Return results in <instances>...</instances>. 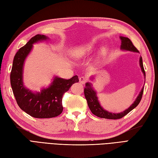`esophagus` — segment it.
I'll return each instance as SVG.
<instances>
[{
    "label": "esophagus",
    "mask_w": 158,
    "mask_h": 158,
    "mask_svg": "<svg viewBox=\"0 0 158 158\" xmlns=\"http://www.w3.org/2000/svg\"><path fill=\"white\" fill-rule=\"evenodd\" d=\"M86 81H87V80L85 78V77L81 76V77H80V78H79V82L81 83V84H85L86 82Z\"/></svg>",
    "instance_id": "34e87169"
}]
</instances>
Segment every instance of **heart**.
<instances>
[{"label": "heart", "mask_w": 158, "mask_h": 158, "mask_svg": "<svg viewBox=\"0 0 158 158\" xmlns=\"http://www.w3.org/2000/svg\"><path fill=\"white\" fill-rule=\"evenodd\" d=\"M92 48V45L91 44L78 46V47L72 49V54L77 59L83 58V57H86L88 55V53L90 52Z\"/></svg>", "instance_id": "obj_1"}]
</instances>
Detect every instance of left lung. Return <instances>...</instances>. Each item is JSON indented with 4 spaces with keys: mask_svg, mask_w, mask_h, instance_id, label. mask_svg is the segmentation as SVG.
<instances>
[{
    "mask_svg": "<svg viewBox=\"0 0 158 158\" xmlns=\"http://www.w3.org/2000/svg\"><path fill=\"white\" fill-rule=\"evenodd\" d=\"M120 39L121 40V49L123 50H127V51L133 52H139L137 49L133 45V43L131 42L129 38L125 37H120ZM139 64L140 67L141 68V71L143 72L144 76H145V72L144 70L143 65V61H142V57H140L139 59ZM143 88H142L139 94L138 95L137 98H136L135 102L132 104L129 108L124 110L123 112H121L120 113H110L109 111L104 109L101 106L99 103V101H98V98L97 96V92L94 91L93 88L92 87V84L90 83L87 82L86 84V87L84 88V96L87 101V103L88 107H89L90 110L92 114H94L96 116H97L100 118H108V119H118L125 116L126 114H127L130 111H131L133 109L139 105L140 102L142 95H143Z\"/></svg>",
    "mask_w": 158,
    "mask_h": 158,
    "instance_id": "8db88e82",
    "label": "left lung"
}]
</instances>
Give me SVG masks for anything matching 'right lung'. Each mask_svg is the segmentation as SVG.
<instances>
[{"label":"right lung","instance_id":"right-lung-1","mask_svg":"<svg viewBox=\"0 0 158 158\" xmlns=\"http://www.w3.org/2000/svg\"><path fill=\"white\" fill-rule=\"evenodd\" d=\"M48 39L44 35L37 34L19 49L14 57L10 76L11 87L19 106L30 116L39 118L55 117L62 113L64 94L73 84L79 82L76 75L68 80L56 76L48 88L36 93L24 86L23 70L25 58L31 51L33 44Z\"/></svg>","mask_w":158,"mask_h":158}]
</instances>
